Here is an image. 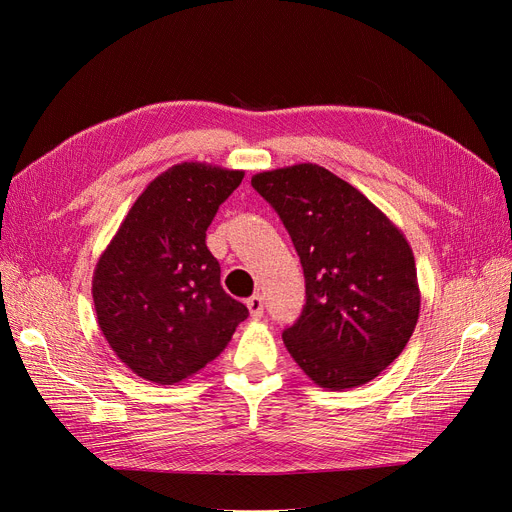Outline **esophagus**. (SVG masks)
Returning <instances> with one entry per match:
<instances>
[{
    "mask_svg": "<svg viewBox=\"0 0 512 512\" xmlns=\"http://www.w3.org/2000/svg\"><path fill=\"white\" fill-rule=\"evenodd\" d=\"M247 307H249L253 319L263 317V297H261V294H253L251 299H247Z\"/></svg>",
    "mask_w": 512,
    "mask_h": 512,
    "instance_id": "34e87169",
    "label": "esophagus"
}]
</instances>
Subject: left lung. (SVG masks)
Returning a JSON list of instances; mask_svg holds the SVG:
<instances>
[{"label": "left lung", "mask_w": 512, "mask_h": 512, "mask_svg": "<svg viewBox=\"0 0 512 512\" xmlns=\"http://www.w3.org/2000/svg\"><path fill=\"white\" fill-rule=\"evenodd\" d=\"M270 203L305 274L301 317L284 330L290 357L330 390L371 382L402 353L421 294L409 242L355 186L317 164L251 178Z\"/></svg>", "instance_id": "obj_1"}]
</instances>
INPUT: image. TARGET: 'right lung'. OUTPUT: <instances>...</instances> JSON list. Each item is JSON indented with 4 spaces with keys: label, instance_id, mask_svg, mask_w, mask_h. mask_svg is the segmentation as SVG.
<instances>
[{
    "label": "right lung",
    "instance_id": "1",
    "mask_svg": "<svg viewBox=\"0 0 512 512\" xmlns=\"http://www.w3.org/2000/svg\"><path fill=\"white\" fill-rule=\"evenodd\" d=\"M245 178L242 170L184 161L134 201L93 274L99 328L141 378L172 386L230 342L249 309L220 284L205 232Z\"/></svg>",
    "mask_w": 512,
    "mask_h": 512
}]
</instances>
